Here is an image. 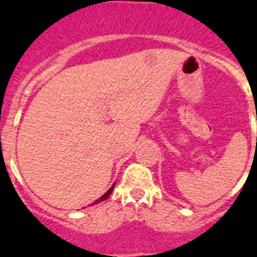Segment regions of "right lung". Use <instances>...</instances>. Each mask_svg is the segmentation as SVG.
Here are the masks:
<instances>
[{
    "mask_svg": "<svg viewBox=\"0 0 257 257\" xmlns=\"http://www.w3.org/2000/svg\"><path fill=\"white\" fill-rule=\"evenodd\" d=\"M113 188H114V184H113V185H112V188H110V189H109L108 192L105 193V194H103V196H101L100 198H99V199H96V201H95L94 203H92V205H95V203H99V202H101V201H105V199L108 198V197L110 196V194H112V192H113Z\"/></svg>",
    "mask_w": 257,
    "mask_h": 257,
    "instance_id": "add662e5",
    "label": "right lung"
}]
</instances>
